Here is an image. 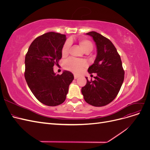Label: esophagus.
I'll use <instances>...</instances> for the list:
<instances>
[{"mask_svg":"<svg viewBox=\"0 0 150 150\" xmlns=\"http://www.w3.org/2000/svg\"><path fill=\"white\" fill-rule=\"evenodd\" d=\"M74 79H77V78H78L79 76H77V75H74Z\"/></svg>","mask_w":150,"mask_h":150,"instance_id":"34e87169","label":"esophagus"}]
</instances>
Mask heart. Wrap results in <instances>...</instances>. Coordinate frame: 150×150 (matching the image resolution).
Here are the masks:
<instances>
[{
	"label": "heart",
	"mask_w": 150,
	"mask_h": 150,
	"mask_svg": "<svg viewBox=\"0 0 150 150\" xmlns=\"http://www.w3.org/2000/svg\"><path fill=\"white\" fill-rule=\"evenodd\" d=\"M79 44L85 52H90L93 50V45L90 40L85 39H80ZM71 46V42L67 40L64 43L62 49V54L63 56H67ZM88 64L84 60L77 59L74 58H69L64 62V67L67 70L72 71L75 74H79L83 70L84 68L87 66Z\"/></svg>",
	"instance_id": "obj_1"
}]
</instances>
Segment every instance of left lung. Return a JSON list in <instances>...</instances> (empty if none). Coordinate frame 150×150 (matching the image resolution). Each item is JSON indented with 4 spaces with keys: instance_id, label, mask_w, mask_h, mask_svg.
<instances>
[{
    "instance_id": "left-lung-1",
    "label": "left lung",
    "mask_w": 150,
    "mask_h": 150,
    "mask_svg": "<svg viewBox=\"0 0 150 150\" xmlns=\"http://www.w3.org/2000/svg\"><path fill=\"white\" fill-rule=\"evenodd\" d=\"M86 34L91 36L96 43L97 56L93 64L89 67V74L96 73L94 80L88 81L81 88L84 99L91 105L106 106L114 100L124 81L125 71L120 56L110 40L96 32Z\"/></svg>"
}]
</instances>
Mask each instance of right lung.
<instances>
[{"label": "right lung", "mask_w": 150, "mask_h": 150, "mask_svg": "<svg viewBox=\"0 0 150 150\" xmlns=\"http://www.w3.org/2000/svg\"><path fill=\"white\" fill-rule=\"evenodd\" d=\"M66 35L51 32L35 39L25 57V79L31 92L42 104L56 106L65 101L74 76L68 71L54 73L59 65Z\"/></svg>", "instance_id": "1"}]
</instances>
